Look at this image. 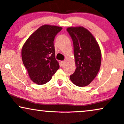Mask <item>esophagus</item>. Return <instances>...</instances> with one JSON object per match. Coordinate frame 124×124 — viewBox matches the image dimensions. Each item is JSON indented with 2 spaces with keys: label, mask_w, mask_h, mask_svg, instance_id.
<instances>
[{
  "label": "esophagus",
  "mask_w": 124,
  "mask_h": 124,
  "mask_svg": "<svg viewBox=\"0 0 124 124\" xmlns=\"http://www.w3.org/2000/svg\"><path fill=\"white\" fill-rule=\"evenodd\" d=\"M65 64V61H61V66H62V67H63V66H64Z\"/></svg>",
  "instance_id": "34e87169"
}]
</instances>
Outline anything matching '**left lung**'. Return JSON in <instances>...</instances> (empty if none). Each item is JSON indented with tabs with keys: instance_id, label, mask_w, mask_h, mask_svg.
<instances>
[{
	"instance_id": "left-lung-1",
	"label": "left lung",
	"mask_w": 124,
	"mask_h": 124,
	"mask_svg": "<svg viewBox=\"0 0 124 124\" xmlns=\"http://www.w3.org/2000/svg\"><path fill=\"white\" fill-rule=\"evenodd\" d=\"M67 31L73 43L75 71L70 81L78 86H87L96 77L101 63L100 46L92 34L82 26L69 27Z\"/></svg>"
}]
</instances>
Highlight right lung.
Masks as SVG:
<instances>
[{
	"mask_svg": "<svg viewBox=\"0 0 124 124\" xmlns=\"http://www.w3.org/2000/svg\"><path fill=\"white\" fill-rule=\"evenodd\" d=\"M62 29L56 26H42L29 36L22 48L23 63L31 79L38 85L49 82L59 68L54 41Z\"/></svg>",
	"mask_w": 124,
	"mask_h": 124,
	"instance_id": "right-lung-1",
	"label": "right lung"
}]
</instances>
